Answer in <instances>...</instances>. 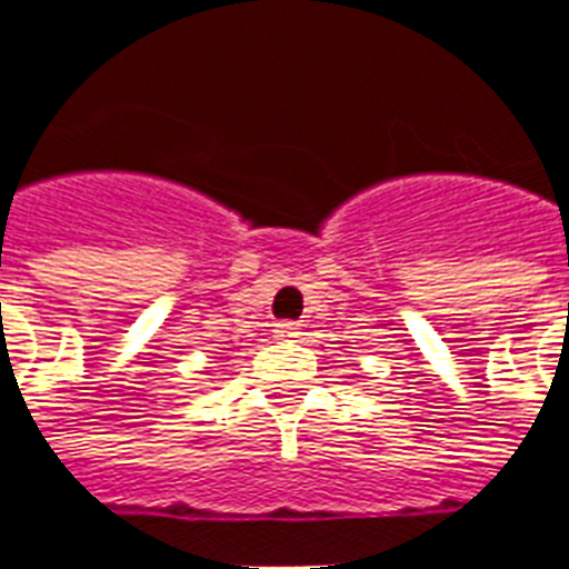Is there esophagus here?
Returning <instances> with one entry per match:
<instances>
[{"instance_id": "obj_1", "label": "esophagus", "mask_w": 569, "mask_h": 569, "mask_svg": "<svg viewBox=\"0 0 569 569\" xmlns=\"http://www.w3.org/2000/svg\"><path fill=\"white\" fill-rule=\"evenodd\" d=\"M274 337L283 339V342H295V339L301 337V328L295 321H280V325H274Z\"/></svg>"}]
</instances>
